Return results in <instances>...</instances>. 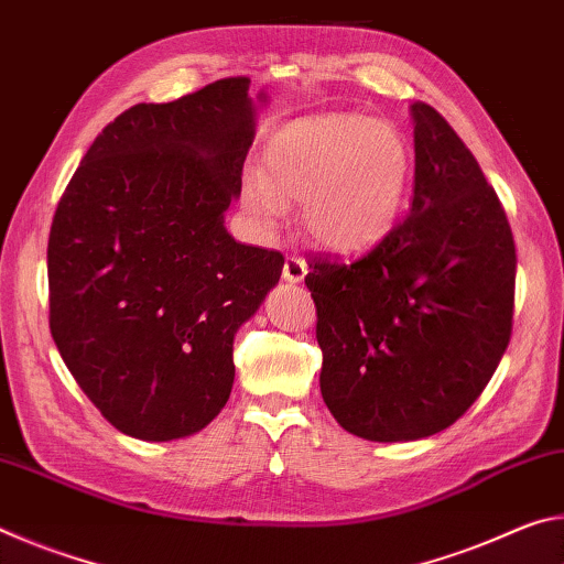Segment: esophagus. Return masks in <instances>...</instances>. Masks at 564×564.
<instances>
[{
  "label": "esophagus",
  "instance_id": "34e87169",
  "mask_svg": "<svg viewBox=\"0 0 564 564\" xmlns=\"http://www.w3.org/2000/svg\"><path fill=\"white\" fill-rule=\"evenodd\" d=\"M305 273H308V263H305L301 256H289L283 263V281L285 283H303Z\"/></svg>",
  "mask_w": 564,
  "mask_h": 564
}]
</instances>
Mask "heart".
Returning a JSON list of instances; mask_svg holds the SVG:
<instances>
[{"mask_svg": "<svg viewBox=\"0 0 564 564\" xmlns=\"http://www.w3.org/2000/svg\"><path fill=\"white\" fill-rule=\"evenodd\" d=\"M413 174L410 147L395 123L360 113H321L285 123L263 149V174L241 184L246 214L273 234L285 202H301L311 241L360 253L393 231Z\"/></svg>", "mask_w": 564, "mask_h": 564, "instance_id": "b5f03b06", "label": "heart"}]
</instances>
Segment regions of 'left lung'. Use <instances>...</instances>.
Listing matches in <instances>:
<instances>
[{
	"instance_id": "1",
	"label": "left lung",
	"mask_w": 564,
	"mask_h": 564,
	"mask_svg": "<svg viewBox=\"0 0 564 564\" xmlns=\"http://www.w3.org/2000/svg\"><path fill=\"white\" fill-rule=\"evenodd\" d=\"M410 214L352 263L313 259L321 393L343 431L408 443L451 427L510 343L514 241L495 188L460 137L410 107Z\"/></svg>"
}]
</instances>
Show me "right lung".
<instances>
[{
	"label": "right lung",
	"mask_w": 564,
	"mask_h": 564,
	"mask_svg": "<svg viewBox=\"0 0 564 564\" xmlns=\"http://www.w3.org/2000/svg\"><path fill=\"white\" fill-rule=\"evenodd\" d=\"M248 84L228 76L119 113L56 206L52 338L101 415L137 441H178L221 413L236 330L281 279L279 251L236 243L224 226L256 137Z\"/></svg>",
	"instance_id": "add662e5"
}]
</instances>
